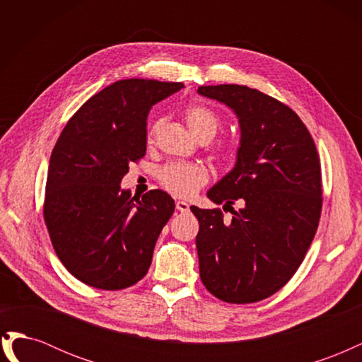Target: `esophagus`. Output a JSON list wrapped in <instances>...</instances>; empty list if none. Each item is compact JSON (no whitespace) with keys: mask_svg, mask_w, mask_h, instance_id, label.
<instances>
[{"mask_svg":"<svg viewBox=\"0 0 362 362\" xmlns=\"http://www.w3.org/2000/svg\"><path fill=\"white\" fill-rule=\"evenodd\" d=\"M177 210L181 211V213H187L190 210V205L185 201H178L177 202Z\"/></svg>","mask_w":362,"mask_h":362,"instance_id":"esophagus-1","label":"esophagus"}]
</instances>
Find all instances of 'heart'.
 I'll return each instance as SVG.
<instances>
[{"label": "heart", "mask_w": 362, "mask_h": 362, "mask_svg": "<svg viewBox=\"0 0 362 362\" xmlns=\"http://www.w3.org/2000/svg\"><path fill=\"white\" fill-rule=\"evenodd\" d=\"M185 122L193 133V136L201 140H211L221 127V120L217 115L210 108L199 104H193L185 108ZM163 125V119H157L151 125L148 139L149 141L154 140L157 133ZM160 182L164 189L170 192L178 198H190L196 192L208 182L210 173L202 164H190V163H170L160 170Z\"/></svg>", "instance_id": "obj_1"}]
</instances>
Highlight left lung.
<instances>
[{"mask_svg": "<svg viewBox=\"0 0 362 362\" xmlns=\"http://www.w3.org/2000/svg\"><path fill=\"white\" fill-rule=\"evenodd\" d=\"M198 93L231 108L242 134L234 169L206 193L231 210V222L218 208L190 206L199 221L201 279L223 302H258L291 279L315 235L319 154L300 117L275 98L238 84L201 86Z\"/></svg>", "mask_w": 362, "mask_h": 362, "instance_id": "1", "label": "left lung"}]
</instances>
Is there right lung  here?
I'll return each mask as SVG.
<instances>
[{
    "instance_id": "obj_1",
    "label": "right lung",
    "mask_w": 362,
    "mask_h": 362,
    "mask_svg": "<svg viewBox=\"0 0 362 362\" xmlns=\"http://www.w3.org/2000/svg\"><path fill=\"white\" fill-rule=\"evenodd\" d=\"M182 83L119 80L87 100L52 149L43 217L71 275L101 290H122L146 275L175 202L163 190L141 199L120 189L131 161L146 154L152 105Z\"/></svg>"
}]
</instances>
